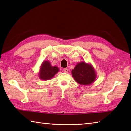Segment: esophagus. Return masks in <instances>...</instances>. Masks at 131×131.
Returning <instances> with one entry per match:
<instances>
[{"label": "esophagus", "instance_id": "obj_1", "mask_svg": "<svg viewBox=\"0 0 131 131\" xmlns=\"http://www.w3.org/2000/svg\"><path fill=\"white\" fill-rule=\"evenodd\" d=\"M63 71H64V73H68V71H69V70H68V68H64V69H63Z\"/></svg>", "mask_w": 131, "mask_h": 131}]
</instances>
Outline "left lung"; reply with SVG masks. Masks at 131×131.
<instances>
[{"instance_id": "1", "label": "left lung", "mask_w": 131, "mask_h": 131, "mask_svg": "<svg viewBox=\"0 0 131 131\" xmlns=\"http://www.w3.org/2000/svg\"><path fill=\"white\" fill-rule=\"evenodd\" d=\"M75 81L81 85H90L96 80L97 74L91 63L84 61L78 63L72 70Z\"/></svg>"}]
</instances>
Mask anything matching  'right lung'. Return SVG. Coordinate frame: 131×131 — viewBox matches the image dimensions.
<instances>
[{
  "mask_svg": "<svg viewBox=\"0 0 131 131\" xmlns=\"http://www.w3.org/2000/svg\"><path fill=\"white\" fill-rule=\"evenodd\" d=\"M59 70L57 66H52L49 61H44L41 64L39 72V78L42 80L52 79Z\"/></svg>",
  "mask_w": 131,
  "mask_h": 131,
  "instance_id": "right-lung-1",
  "label": "right lung"
}]
</instances>
